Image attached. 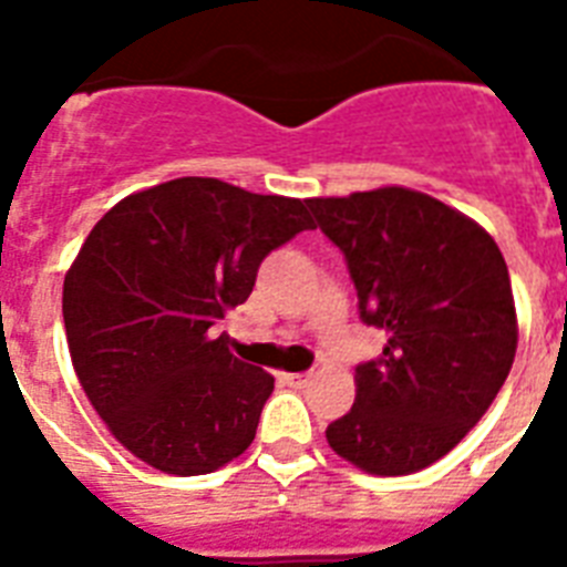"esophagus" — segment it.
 <instances>
[{
	"label": "esophagus",
	"mask_w": 567,
	"mask_h": 567,
	"mask_svg": "<svg viewBox=\"0 0 567 567\" xmlns=\"http://www.w3.org/2000/svg\"><path fill=\"white\" fill-rule=\"evenodd\" d=\"M279 379H282L285 385L306 388L311 382V373H279Z\"/></svg>",
	"instance_id": "1"
}]
</instances>
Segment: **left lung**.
I'll return each mask as SVG.
<instances>
[{"label":"left lung","mask_w":567,"mask_h":567,"mask_svg":"<svg viewBox=\"0 0 567 567\" xmlns=\"http://www.w3.org/2000/svg\"><path fill=\"white\" fill-rule=\"evenodd\" d=\"M341 247L382 359L355 368L353 409L327 441L364 474H417L465 439L503 388L518 350L506 261L467 214L385 185L306 199Z\"/></svg>","instance_id":"8db88e82"}]
</instances>
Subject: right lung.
<instances>
[{"instance_id":"obj_1","label":"right lung","mask_w":567,"mask_h":567,"mask_svg":"<svg viewBox=\"0 0 567 567\" xmlns=\"http://www.w3.org/2000/svg\"><path fill=\"white\" fill-rule=\"evenodd\" d=\"M315 229L302 199L182 176L120 199L64 276L75 377L109 432L155 471L212 474L256 439L274 377L212 327L258 265Z\"/></svg>"}]
</instances>
